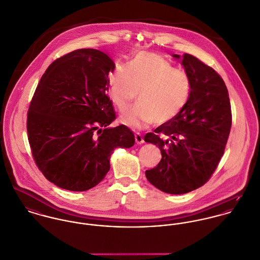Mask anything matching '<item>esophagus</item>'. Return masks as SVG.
<instances>
[{
	"label": "esophagus",
	"mask_w": 260,
	"mask_h": 260,
	"mask_svg": "<svg viewBox=\"0 0 260 260\" xmlns=\"http://www.w3.org/2000/svg\"><path fill=\"white\" fill-rule=\"evenodd\" d=\"M135 141H136L137 144H142V143H144L143 136H142L140 133H136V134H135Z\"/></svg>",
	"instance_id": "obj_1"
}]
</instances>
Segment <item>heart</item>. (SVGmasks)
<instances>
[{
    "mask_svg": "<svg viewBox=\"0 0 260 260\" xmlns=\"http://www.w3.org/2000/svg\"><path fill=\"white\" fill-rule=\"evenodd\" d=\"M108 83L109 97L120 110L126 109L138 93L139 102L120 117L125 125L137 129L173 120L185 107L191 90L184 71L148 52L137 54L127 68L116 66Z\"/></svg>",
    "mask_w": 260,
    "mask_h": 260,
    "instance_id": "heart-1",
    "label": "heart"
}]
</instances>
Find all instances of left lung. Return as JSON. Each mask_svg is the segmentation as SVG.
Returning <instances> with one entry per match:
<instances>
[{"label":"left lung","mask_w":260,"mask_h":260,"mask_svg":"<svg viewBox=\"0 0 260 260\" xmlns=\"http://www.w3.org/2000/svg\"><path fill=\"white\" fill-rule=\"evenodd\" d=\"M179 59L191 83L190 96L173 120L144 137L162 158L145 171L149 182L169 194H184L204 185L216 170L229 137L232 115L228 90L220 75L198 58Z\"/></svg>","instance_id":"left-lung-1"}]
</instances>
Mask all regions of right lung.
Wrapping results in <instances>:
<instances>
[{
    "mask_svg": "<svg viewBox=\"0 0 260 260\" xmlns=\"http://www.w3.org/2000/svg\"><path fill=\"white\" fill-rule=\"evenodd\" d=\"M111 58L95 49H79L55 60L43 74L27 114L34 161L55 185L86 191L110 169L117 147L130 148L133 132L116 119L107 95Z\"/></svg>",
    "mask_w": 260,
    "mask_h": 260,
    "instance_id": "obj_1",
    "label": "right lung"
}]
</instances>
